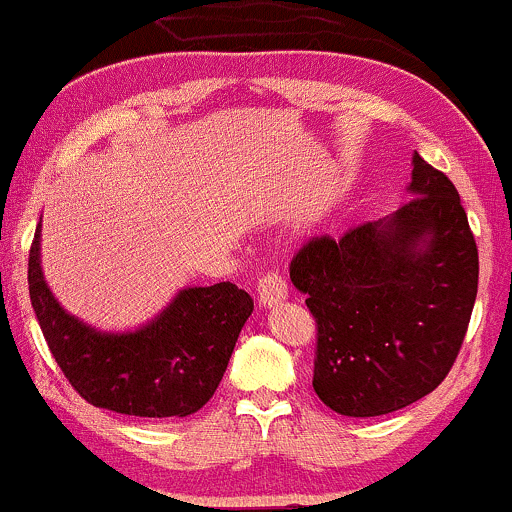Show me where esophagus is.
Segmentation results:
<instances>
[{
  "instance_id": "esophagus-1",
  "label": "esophagus",
  "mask_w": 512,
  "mask_h": 512,
  "mask_svg": "<svg viewBox=\"0 0 512 512\" xmlns=\"http://www.w3.org/2000/svg\"><path fill=\"white\" fill-rule=\"evenodd\" d=\"M285 298H288V283H285V278L278 271L258 278V305L276 307Z\"/></svg>"
}]
</instances>
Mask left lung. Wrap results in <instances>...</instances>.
I'll return each instance as SVG.
<instances>
[{"label":"left lung","mask_w":512,"mask_h":512,"mask_svg":"<svg viewBox=\"0 0 512 512\" xmlns=\"http://www.w3.org/2000/svg\"><path fill=\"white\" fill-rule=\"evenodd\" d=\"M412 200L386 219L315 236L290 280L317 322L312 388L349 417L388 415L447 378L478 290V249L454 183L412 156Z\"/></svg>","instance_id":"obj_1"}]
</instances>
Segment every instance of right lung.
Wrapping results in <instances>:
<instances>
[{"label":"right lung","mask_w":512,"mask_h":512,"mask_svg":"<svg viewBox=\"0 0 512 512\" xmlns=\"http://www.w3.org/2000/svg\"><path fill=\"white\" fill-rule=\"evenodd\" d=\"M29 295L48 349L82 398L136 417H188L212 398L254 300L234 283L185 288L134 332H100L63 310L41 271V224Z\"/></svg>","instance_id":"right-lung-1"}]
</instances>
